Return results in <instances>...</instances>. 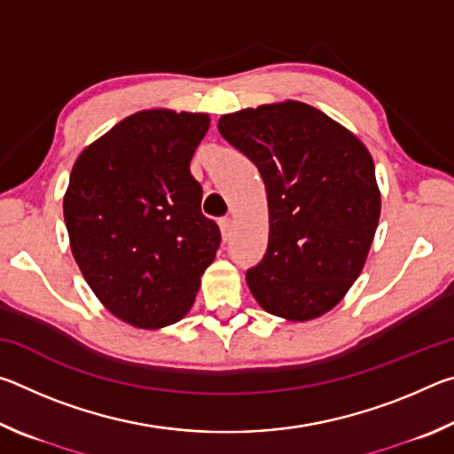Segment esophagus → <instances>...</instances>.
<instances>
[{
    "label": "esophagus",
    "mask_w": 454,
    "mask_h": 454,
    "mask_svg": "<svg viewBox=\"0 0 454 454\" xmlns=\"http://www.w3.org/2000/svg\"><path fill=\"white\" fill-rule=\"evenodd\" d=\"M218 224H220L222 238H224V240H228V236H230V228H232V220H230V218H220V220H218Z\"/></svg>",
    "instance_id": "esophagus-1"
}]
</instances>
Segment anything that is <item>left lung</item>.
Returning <instances> with one entry per match:
<instances>
[{"label": "left lung", "mask_w": 454, "mask_h": 454, "mask_svg": "<svg viewBox=\"0 0 454 454\" xmlns=\"http://www.w3.org/2000/svg\"><path fill=\"white\" fill-rule=\"evenodd\" d=\"M218 129L256 164L268 198V248L246 272L274 317L318 318L342 301L366 262L380 218L371 152L309 104L286 99L226 114Z\"/></svg>", "instance_id": "8db88e82"}]
</instances>
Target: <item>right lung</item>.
Returning <instances> with one entry per match:
<instances>
[{
	"label": "right lung",
	"mask_w": 454,
	"mask_h": 454,
	"mask_svg": "<svg viewBox=\"0 0 454 454\" xmlns=\"http://www.w3.org/2000/svg\"><path fill=\"white\" fill-rule=\"evenodd\" d=\"M208 114L136 112L83 150L64 218L83 278L114 317L164 328L188 314L220 246L190 160Z\"/></svg>",
	"instance_id": "add662e5"
}]
</instances>
